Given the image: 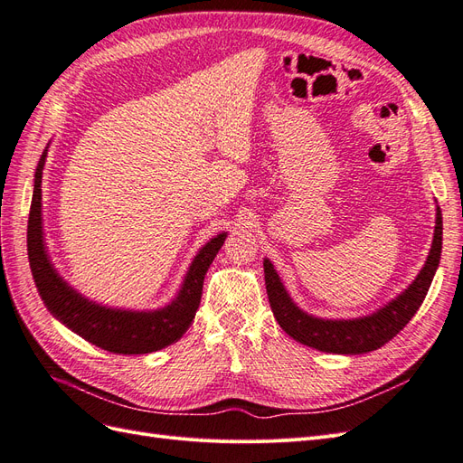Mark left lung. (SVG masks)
I'll list each match as a JSON object with an SVG mask.
<instances>
[{"instance_id": "1", "label": "left lung", "mask_w": 463, "mask_h": 463, "mask_svg": "<svg viewBox=\"0 0 463 463\" xmlns=\"http://www.w3.org/2000/svg\"><path fill=\"white\" fill-rule=\"evenodd\" d=\"M437 226H434L432 245L429 250L427 262L410 284V288L402 291L396 299H392L383 309L373 315L349 318V320H328L307 315L291 301L286 291L282 279L274 270V264L264 259V284L272 313L286 334L293 340L301 342L326 354H342V355H359L374 352L383 347L394 335L403 330V326L413 318L419 307H421L434 272L439 269L440 253H442V214L437 206Z\"/></svg>"}]
</instances>
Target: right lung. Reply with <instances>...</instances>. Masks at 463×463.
Masks as SVG:
<instances>
[{"mask_svg": "<svg viewBox=\"0 0 463 463\" xmlns=\"http://www.w3.org/2000/svg\"><path fill=\"white\" fill-rule=\"evenodd\" d=\"M48 150L42 152L29 216V260L33 278L48 311L80 338L111 354L141 355L177 342L189 328L199 309L204 274L226 241V232L213 237L193 259L177 298L156 311H125L98 305L82 298L53 269L42 232V170Z\"/></svg>", "mask_w": 463, "mask_h": 463, "instance_id": "1", "label": "right lung"}]
</instances>
